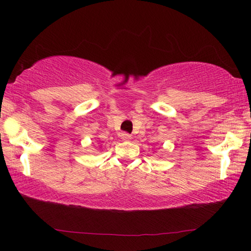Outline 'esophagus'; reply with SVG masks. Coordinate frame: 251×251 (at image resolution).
Segmentation results:
<instances>
[{"label":"esophagus","mask_w":251,"mask_h":251,"mask_svg":"<svg viewBox=\"0 0 251 251\" xmlns=\"http://www.w3.org/2000/svg\"><path fill=\"white\" fill-rule=\"evenodd\" d=\"M121 139L122 140H130V139H131V136H130L129 135V133H122V135H121Z\"/></svg>","instance_id":"esophagus-1"}]
</instances>
